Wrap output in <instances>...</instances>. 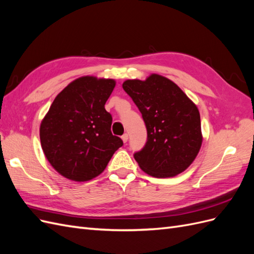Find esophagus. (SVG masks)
<instances>
[{"label":"esophagus","mask_w":254,"mask_h":254,"mask_svg":"<svg viewBox=\"0 0 254 254\" xmlns=\"http://www.w3.org/2000/svg\"><path fill=\"white\" fill-rule=\"evenodd\" d=\"M122 140H123V142L124 143H127V141H128V134L127 133H124L122 135Z\"/></svg>","instance_id":"34e87169"}]
</instances>
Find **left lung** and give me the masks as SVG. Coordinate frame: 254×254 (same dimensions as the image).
Instances as JSON below:
<instances>
[{"instance_id":"1","label":"left lung","mask_w":254,"mask_h":254,"mask_svg":"<svg viewBox=\"0 0 254 254\" xmlns=\"http://www.w3.org/2000/svg\"><path fill=\"white\" fill-rule=\"evenodd\" d=\"M123 89L142 113L147 141L134 152L142 170L166 178L186 171L201 147L200 114L175 82L151 74L142 81L126 80Z\"/></svg>"}]
</instances>
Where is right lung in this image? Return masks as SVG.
I'll return each mask as SVG.
<instances>
[{
	"mask_svg": "<svg viewBox=\"0 0 254 254\" xmlns=\"http://www.w3.org/2000/svg\"><path fill=\"white\" fill-rule=\"evenodd\" d=\"M113 79L84 76L54 99L40 126L44 155L67 179L88 181L102 174L123 141L111 132L112 117L105 109Z\"/></svg>",
	"mask_w": 254,
	"mask_h": 254,
	"instance_id": "add662e5",
	"label": "right lung"
}]
</instances>
